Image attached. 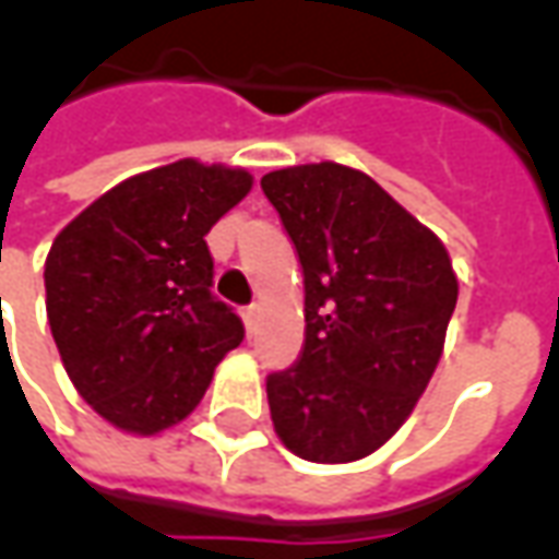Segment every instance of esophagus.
I'll use <instances>...</instances> for the list:
<instances>
[{"instance_id": "1", "label": "esophagus", "mask_w": 559, "mask_h": 559, "mask_svg": "<svg viewBox=\"0 0 559 559\" xmlns=\"http://www.w3.org/2000/svg\"><path fill=\"white\" fill-rule=\"evenodd\" d=\"M242 317H245V326H248V332H254L257 317H260V308H257V305H248V308L242 311Z\"/></svg>"}]
</instances>
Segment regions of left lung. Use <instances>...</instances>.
<instances>
[{
	"instance_id": "left-lung-1",
	"label": "left lung",
	"mask_w": 559,
	"mask_h": 559,
	"mask_svg": "<svg viewBox=\"0 0 559 559\" xmlns=\"http://www.w3.org/2000/svg\"><path fill=\"white\" fill-rule=\"evenodd\" d=\"M305 278L299 359L266 377L293 455L344 464L399 431L428 386L457 302L443 242L380 185L332 160L266 173Z\"/></svg>"
}]
</instances>
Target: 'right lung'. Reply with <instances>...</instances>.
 Listing matches in <instances>:
<instances>
[{
  "mask_svg": "<svg viewBox=\"0 0 559 559\" xmlns=\"http://www.w3.org/2000/svg\"><path fill=\"white\" fill-rule=\"evenodd\" d=\"M251 176L176 160L131 176L56 236L44 263L47 320L71 383L131 433L194 411L245 326L212 293L206 233Z\"/></svg>",
  "mask_w": 559,
  "mask_h": 559,
  "instance_id": "obj_1",
  "label": "right lung"
}]
</instances>
